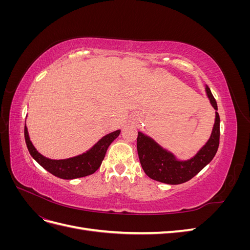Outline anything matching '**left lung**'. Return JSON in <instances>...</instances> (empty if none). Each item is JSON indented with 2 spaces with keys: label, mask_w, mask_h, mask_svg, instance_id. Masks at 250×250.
<instances>
[{
  "label": "left lung",
  "mask_w": 250,
  "mask_h": 250,
  "mask_svg": "<svg viewBox=\"0 0 250 250\" xmlns=\"http://www.w3.org/2000/svg\"><path fill=\"white\" fill-rule=\"evenodd\" d=\"M210 104L218 110L217 102L208 86L206 87ZM220 140V117L216 111L213 131L208 143L191 160L177 161L172 153L163 149L147 135L139 132L137 147L142 168L147 175L154 180L168 185H179L193 178L213 160Z\"/></svg>",
  "instance_id": "1"
}]
</instances>
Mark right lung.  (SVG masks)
I'll use <instances>...</instances> for the list:
<instances>
[{"label":"right lung","mask_w":250,"mask_h":250,"mask_svg":"<svg viewBox=\"0 0 250 250\" xmlns=\"http://www.w3.org/2000/svg\"><path fill=\"white\" fill-rule=\"evenodd\" d=\"M25 141L30 154L43 169L62 179H74L84 177L95 173L102 164L105 153L112 141L118 138L120 130L113 131L103 137L96 145L81 155L67 158V160H50L37 151L29 139L27 127L25 124Z\"/></svg>","instance_id":"add662e5"}]
</instances>
